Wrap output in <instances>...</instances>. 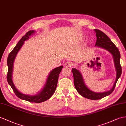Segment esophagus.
<instances>
[{
    "label": "esophagus",
    "instance_id": "34e87169",
    "mask_svg": "<svg viewBox=\"0 0 126 126\" xmlns=\"http://www.w3.org/2000/svg\"><path fill=\"white\" fill-rule=\"evenodd\" d=\"M65 65L66 67H72L73 66H74V64L72 62H70V61H68V62H66L65 63Z\"/></svg>",
    "mask_w": 126,
    "mask_h": 126
}]
</instances>
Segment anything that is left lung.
<instances>
[{
    "label": "left lung",
    "instance_id": "8db88e82",
    "mask_svg": "<svg viewBox=\"0 0 126 126\" xmlns=\"http://www.w3.org/2000/svg\"><path fill=\"white\" fill-rule=\"evenodd\" d=\"M94 30L96 32L97 37L95 46L107 50L112 55L113 57L117 75L113 87L109 91L103 93H95L89 90L85 84L81 74L79 71L75 68H73L72 71L73 75L74 85L77 92L85 98L89 99L96 100L101 99L106 96L110 95L113 92L116 86V83L121 76L122 69L120 62V54L118 48L104 32L98 29H95Z\"/></svg>",
    "mask_w": 126,
    "mask_h": 126
}]
</instances>
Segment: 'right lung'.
<instances>
[{
	"label": "right lung",
	"mask_w": 126,
	"mask_h": 126,
	"mask_svg": "<svg viewBox=\"0 0 126 126\" xmlns=\"http://www.w3.org/2000/svg\"><path fill=\"white\" fill-rule=\"evenodd\" d=\"M34 32V31L33 30H30L27 32L26 34L23 37H22L20 40L18 41V43L14 48V49L9 54L7 61V64L8 65L7 80L8 83L13 90L15 95L18 98L30 102L38 103L46 101V100L50 98L51 96L53 95L56 88L58 79H59V75L63 68V66L62 65L57 67L51 71L48 77L46 84L44 87L43 89H42V91L38 94L34 96H30L22 94V93L17 91L12 80L13 67L14 61L18 51L20 49L22 45H23L24 41L28 40L30 35L32 34H33Z\"/></svg>",
	"instance_id": "1"
}]
</instances>
